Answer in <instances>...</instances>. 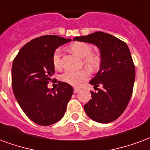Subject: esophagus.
I'll list each match as a JSON object with an SVG mask.
<instances>
[{
    "instance_id": "obj_1",
    "label": "esophagus",
    "mask_w": 150,
    "mask_h": 150,
    "mask_svg": "<svg viewBox=\"0 0 150 150\" xmlns=\"http://www.w3.org/2000/svg\"><path fill=\"white\" fill-rule=\"evenodd\" d=\"M79 91H80V88H74V93H76L77 92H79Z\"/></svg>"
}]
</instances>
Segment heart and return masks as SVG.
Wrapping results in <instances>:
<instances>
[{
	"mask_svg": "<svg viewBox=\"0 0 150 150\" xmlns=\"http://www.w3.org/2000/svg\"><path fill=\"white\" fill-rule=\"evenodd\" d=\"M69 49L72 52L83 58V63L90 70L98 69L100 64V58L96 54L92 53L93 49L90 45L85 42H74L71 44ZM52 64L56 69H61L62 68L61 60V50L57 49L52 55ZM89 74L86 69L79 71H66L62 74L61 79L62 81L68 83L72 86H80L83 81L88 79Z\"/></svg>",
	"mask_w": 150,
	"mask_h": 150,
	"instance_id": "heart-1",
	"label": "heart"
}]
</instances>
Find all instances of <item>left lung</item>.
I'll return each mask as SVG.
<instances>
[{"label":"left lung","mask_w":150,"mask_h":150,"mask_svg":"<svg viewBox=\"0 0 150 150\" xmlns=\"http://www.w3.org/2000/svg\"><path fill=\"white\" fill-rule=\"evenodd\" d=\"M74 40L94 44L100 51V70L89 82L98 92L91 91L92 99L84 106L86 114L100 123L115 121L126 109L133 93L135 65L129 47L123 40L103 32Z\"/></svg>","instance_id":"left-lung-1"}]
</instances>
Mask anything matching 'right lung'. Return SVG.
I'll use <instances>...</instances> for the list:
<instances>
[{
  "label": "right lung",
  "mask_w": 150,
  "mask_h": 150,
  "mask_svg": "<svg viewBox=\"0 0 150 150\" xmlns=\"http://www.w3.org/2000/svg\"><path fill=\"white\" fill-rule=\"evenodd\" d=\"M57 35L34 38L20 50L12 67V86L17 102L30 120L50 125L64 117L74 93L68 83L58 81L57 89L48 88L54 74L52 55L55 50L69 42Z\"/></svg>",
  "instance_id": "add662e5"
}]
</instances>
